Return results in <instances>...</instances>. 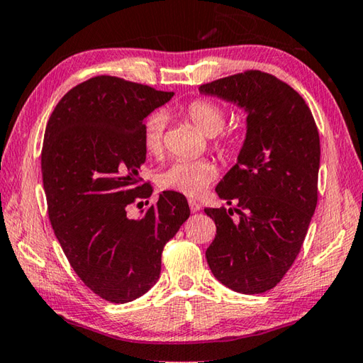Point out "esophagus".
<instances>
[{
    "instance_id": "34e87169",
    "label": "esophagus",
    "mask_w": 363,
    "mask_h": 363,
    "mask_svg": "<svg viewBox=\"0 0 363 363\" xmlns=\"http://www.w3.org/2000/svg\"><path fill=\"white\" fill-rule=\"evenodd\" d=\"M188 203H189V208H191V211H193V213H196V211L201 210V203H199V202L189 199Z\"/></svg>"
}]
</instances>
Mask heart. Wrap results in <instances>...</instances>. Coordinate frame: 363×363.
Returning a JSON list of instances; mask_svg holds the SVG:
<instances>
[{
    "mask_svg": "<svg viewBox=\"0 0 363 363\" xmlns=\"http://www.w3.org/2000/svg\"><path fill=\"white\" fill-rule=\"evenodd\" d=\"M182 115L202 134L211 138L210 145L216 153L225 155L235 147L237 140L221 131L225 126L228 115L216 102L210 99H193L183 107ZM164 126L166 118L161 113H153L143 125L142 142L145 152L160 156L164 150ZM216 169L210 161H179L170 164L156 177V183L162 191H172L188 197L201 196L208 184L215 180Z\"/></svg>",
    "mask_w": 363,
    "mask_h": 363,
    "instance_id": "heart-1",
    "label": "heart"
}]
</instances>
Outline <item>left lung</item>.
Wrapping results in <instances>:
<instances>
[{
    "instance_id": "obj_1",
    "label": "left lung",
    "mask_w": 363,
    "mask_h": 363,
    "mask_svg": "<svg viewBox=\"0 0 363 363\" xmlns=\"http://www.w3.org/2000/svg\"><path fill=\"white\" fill-rule=\"evenodd\" d=\"M199 91L234 101L248 112L238 161L216 186L220 199L235 207L203 210L216 224L205 256L229 289L262 294L296 261L316 208V121L292 86L267 72H238L203 84Z\"/></svg>"
}]
</instances>
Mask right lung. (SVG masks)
<instances>
[{"mask_svg": "<svg viewBox=\"0 0 363 363\" xmlns=\"http://www.w3.org/2000/svg\"><path fill=\"white\" fill-rule=\"evenodd\" d=\"M172 96L98 75L67 91L47 123L40 167L50 224L77 277L107 302H131L158 281L164 245L191 213L186 197L164 191L138 220L126 215L152 194L139 177L145 118Z\"/></svg>", "mask_w": 363, "mask_h": 363, "instance_id": "1", "label": "right lung"}]
</instances>
